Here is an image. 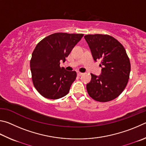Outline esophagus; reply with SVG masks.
Here are the masks:
<instances>
[{
  "label": "esophagus",
  "instance_id": "obj_1",
  "mask_svg": "<svg viewBox=\"0 0 146 146\" xmlns=\"http://www.w3.org/2000/svg\"><path fill=\"white\" fill-rule=\"evenodd\" d=\"M83 74V73L80 72H78V76H81Z\"/></svg>",
  "mask_w": 146,
  "mask_h": 146
}]
</instances>
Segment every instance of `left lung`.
I'll list each match as a JSON object with an SVG mask.
<instances>
[{
	"label": "left lung",
	"instance_id": "obj_1",
	"mask_svg": "<svg viewBox=\"0 0 146 146\" xmlns=\"http://www.w3.org/2000/svg\"><path fill=\"white\" fill-rule=\"evenodd\" d=\"M85 40L95 61L101 60L99 76L91 74L86 85L92 98L99 102H108L117 98L128 82L131 65L128 56L121 43L106 35H87Z\"/></svg>",
	"mask_w": 146,
	"mask_h": 146
}]
</instances>
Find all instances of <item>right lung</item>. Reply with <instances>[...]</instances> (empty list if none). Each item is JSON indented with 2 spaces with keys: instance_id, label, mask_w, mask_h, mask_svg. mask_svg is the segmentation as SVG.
Listing matches in <instances>:
<instances>
[{
  "instance_id": "obj_1",
  "label": "right lung",
  "mask_w": 146,
  "mask_h": 146,
  "mask_svg": "<svg viewBox=\"0 0 146 146\" xmlns=\"http://www.w3.org/2000/svg\"><path fill=\"white\" fill-rule=\"evenodd\" d=\"M83 34L54 33L36 46L30 61L32 80L43 97L50 99L63 98L68 93L76 78V71L60 67L66 58L83 38Z\"/></svg>"
}]
</instances>
